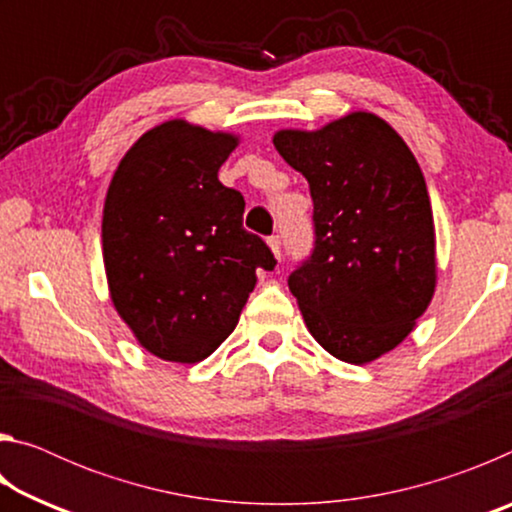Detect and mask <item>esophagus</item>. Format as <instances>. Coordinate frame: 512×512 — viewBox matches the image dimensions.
<instances>
[{
	"label": "esophagus",
	"mask_w": 512,
	"mask_h": 512,
	"mask_svg": "<svg viewBox=\"0 0 512 512\" xmlns=\"http://www.w3.org/2000/svg\"><path fill=\"white\" fill-rule=\"evenodd\" d=\"M268 248H271V253H273V257L275 259H280L282 257V241H280V237L277 235H273V237H268Z\"/></svg>",
	"instance_id": "34e87169"
}]
</instances>
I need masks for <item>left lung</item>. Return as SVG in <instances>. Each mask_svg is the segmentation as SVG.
<instances>
[{
    "mask_svg": "<svg viewBox=\"0 0 512 512\" xmlns=\"http://www.w3.org/2000/svg\"><path fill=\"white\" fill-rule=\"evenodd\" d=\"M273 144L314 201V253L289 275L309 334L345 363L375 361L413 332L436 291L420 164L388 121L363 110L318 131L284 128Z\"/></svg>",
    "mask_w": 512,
    "mask_h": 512,
    "instance_id": "left-lung-1",
    "label": "left lung"
}]
</instances>
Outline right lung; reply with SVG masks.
Returning <instances> with one entry per match:
<instances>
[{"label":"right lung","mask_w":512,"mask_h":512,"mask_svg":"<svg viewBox=\"0 0 512 512\" xmlns=\"http://www.w3.org/2000/svg\"><path fill=\"white\" fill-rule=\"evenodd\" d=\"M239 137L171 119L121 158L103 205L110 300L144 350L210 357L237 327L257 271L275 257L244 230V196L219 169Z\"/></svg>","instance_id":"1"}]
</instances>
